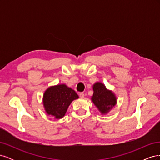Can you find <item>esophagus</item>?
<instances>
[{
    "instance_id": "34e87169",
    "label": "esophagus",
    "mask_w": 160,
    "mask_h": 160,
    "mask_svg": "<svg viewBox=\"0 0 160 160\" xmlns=\"http://www.w3.org/2000/svg\"><path fill=\"white\" fill-rule=\"evenodd\" d=\"M79 97H80L81 98H84L85 94H84L83 93H79Z\"/></svg>"
}]
</instances>
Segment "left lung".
<instances>
[{
	"label": "left lung",
	"instance_id": "8db88e82",
	"mask_svg": "<svg viewBox=\"0 0 160 160\" xmlns=\"http://www.w3.org/2000/svg\"><path fill=\"white\" fill-rule=\"evenodd\" d=\"M93 95L91 100L102 114L108 113V111L115 105L117 99L111 91L108 90L105 86L98 82L93 85Z\"/></svg>",
	"mask_w": 160,
	"mask_h": 160
}]
</instances>
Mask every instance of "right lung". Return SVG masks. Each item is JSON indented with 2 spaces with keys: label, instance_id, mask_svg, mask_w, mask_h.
I'll return each instance as SVG.
<instances>
[{
  "label": "right lung",
  "instance_id": "obj_1",
  "mask_svg": "<svg viewBox=\"0 0 160 160\" xmlns=\"http://www.w3.org/2000/svg\"><path fill=\"white\" fill-rule=\"evenodd\" d=\"M78 98V95L71 88L65 84L58 85L50 87L45 91L43 105L48 115L60 119L65 115L72 101Z\"/></svg>",
  "mask_w": 160,
  "mask_h": 160
}]
</instances>
